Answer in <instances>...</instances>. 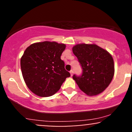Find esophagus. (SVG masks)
I'll list each match as a JSON object with an SVG mask.
<instances>
[{
    "label": "esophagus",
    "mask_w": 132,
    "mask_h": 132,
    "mask_svg": "<svg viewBox=\"0 0 132 132\" xmlns=\"http://www.w3.org/2000/svg\"><path fill=\"white\" fill-rule=\"evenodd\" d=\"M70 75H71V76H72V75H73V71L72 70H71V71H70Z\"/></svg>",
    "instance_id": "obj_1"
}]
</instances>
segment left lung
<instances>
[{"label": "left lung", "mask_w": 132, "mask_h": 132, "mask_svg": "<svg viewBox=\"0 0 132 132\" xmlns=\"http://www.w3.org/2000/svg\"><path fill=\"white\" fill-rule=\"evenodd\" d=\"M72 52L82 68V75L75 80L82 92L89 96L102 93L114 75V62L109 53L95 44H77Z\"/></svg>", "instance_id": "obj_1"}]
</instances>
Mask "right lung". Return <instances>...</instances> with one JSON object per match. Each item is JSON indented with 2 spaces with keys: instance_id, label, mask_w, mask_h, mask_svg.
Masks as SVG:
<instances>
[{
  "instance_id": "add662e5",
  "label": "right lung",
  "mask_w": 132,
  "mask_h": 132,
  "mask_svg": "<svg viewBox=\"0 0 132 132\" xmlns=\"http://www.w3.org/2000/svg\"><path fill=\"white\" fill-rule=\"evenodd\" d=\"M66 45L45 41L31 44L20 60L23 78L28 88L40 97H49L60 90L70 73L61 60Z\"/></svg>"
}]
</instances>
